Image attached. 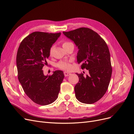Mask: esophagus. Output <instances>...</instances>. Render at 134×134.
<instances>
[{
  "label": "esophagus",
  "instance_id": "34e87169",
  "mask_svg": "<svg viewBox=\"0 0 134 134\" xmlns=\"http://www.w3.org/2000/svg\"><path fill=\"white\" fill-rule=\"evenodd\" d=\"M71 74V73H69L67 72H64V75H65V77H67L69 76V75H70Z\"/></svg>",
  "mask_w": 134,
  "mask_h": 134
}]
</instances>
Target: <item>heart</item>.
Here are the masks:
<instances>
[{
	"label": "heart",
	"mask_w": 134,
	"mask_h": 134,
	"mask_svg": "<svg viewBox=\"0 0 134 134\" xmlns=\"http://www.w3.org/2000/svg\"><path fill=\"white\" fill-rule=\"evenodd\" d=\"M71 42H64L62 43V46L64 48L65 46L68 45V44L70 43ZM54 49V46H52L50 48L49 50V54L50 55H52V53H53V51ZM57 67H59V68L63 69V70H66V71H69L72 68V66L70 63V62L68 61H62L59 62L57 64Z\"/></svg>",
	"instance_id": "heart-1"
}]
</instances>
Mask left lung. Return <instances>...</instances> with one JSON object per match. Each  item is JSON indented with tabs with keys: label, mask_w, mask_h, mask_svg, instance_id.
I'll use <instances>...</instances> for the list:
<instances>
[{
	"label": "left lung",
	"mask_w": 134,
	"mask_h": 134,
	"mask_svg": "<svg viewBox=\"0 0 134 134\" xmlns=\"http://www.w3.org/2000/svg\"><path fill=\"white\" fill-rule=\"evenodd\" d=\"M63 33L77 46V62L82 63L81 68L89 73L86 77L83 73H76L79 82L74 87L75 97L80 102L94 103L105 94L111 78L112 68L108 46L96 32L88 28Z\"/></svg>",
	"instance_id": "8db88e82"
}]
</instances>
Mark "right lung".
<instances>
[{
  "label": "right lung",
  "instance_id": "right-lung-1",
  "mask_svg": "<svg viewBox=\"0 0 134 134\" xmlns=\"http://www.w3.org/2000/svg\"><path fill=\"white\" fill-rule=\"evenodd\" d=\"M61 33L35 32L21 43L16 56L18 79L26 94L40 105H48L58 97L65 77L62 71L45 75L42 70L47 65L49 50Z\"/></svg>",
  "mask_w": 134,
  "mask_h": 134
}]
</instances>
